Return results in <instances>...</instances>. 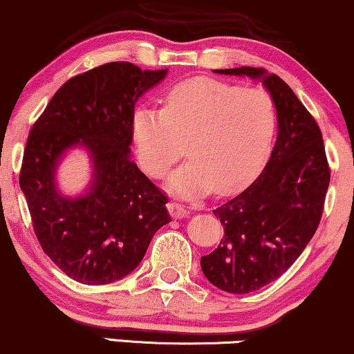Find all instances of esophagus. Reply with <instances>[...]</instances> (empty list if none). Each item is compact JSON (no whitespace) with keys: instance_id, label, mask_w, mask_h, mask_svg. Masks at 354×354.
<instances>
[{"instance_id":"34e87169","label":"esophagus","mask_w":354,"mask_h":354,"mask_svg":"<svg viewBox=\"0 0 354 354\" xmlns=\"http://www.w3.org/2000/svg\"><path fill=\"white\" fill-rule=\"evenodd\" d=\"M167 208H169V213L174 218H182V216H185L187 213H189V208H187V205L182 203V202H170L167 205Z\"/></svg>"}]
</instances>
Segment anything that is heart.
Instances as JSON below:
<instances>
[{
    "label": "heart",
    "instance_id": "b5f03b06",
    "mask_svg": "<svg viewBox=\"0 0 354 354\" xmlns=\"http://www.w3.org/2000/svg\"><path fill=\"white\" fill-rule=\"evenodd\" d=\"M277 131V110L264 90H244L212 78L174 86L164 110L141 108L133 138L142 169L160 178L184 156L190 159L169 178L180 195L212 189L230 194L259 172Z\"/></svg>",
    "mask_w": 354,
    "mask_h": 354
}]
</instances>
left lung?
Segmentation results:
<instances>
[{
	"instance_id": "8db88e82",
	"label": "left lung",
	"mask_w": 354,
	"mask_h": 354,
	"mask_svg": "<svg viewBox=\"0 0 354 354\" xmlns=\"http://www.w3.org/2000/svg\"><path fill=\"white\" fill-rule=\"evenodd\" d=\"M259 78L277 110V141L261 176L215 208L225 234L202 256L205 277L230 294H250L281 277L320 225L330 184L324 138L315 118L281 77L264 68L216 71Z\"/></svg>"
}]
</instances>
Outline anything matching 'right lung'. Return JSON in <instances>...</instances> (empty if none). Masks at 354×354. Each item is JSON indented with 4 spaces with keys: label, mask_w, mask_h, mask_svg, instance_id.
<instances>
[{
    "label": "right lung",
    "mask_w": 354,
    "mask_h": 354,
    "mask_svg": "<svg viewBox=\"0 0 354 354\" xmlns=\"http://www.w3.org/2000/svg\"><path fill=\"white\" fill-rule=\"evenodd\" d=\"M167 73L110 62L72 77L55 91L29 131L19 172L34 233L47 256L73 281L103 286L128 276L152 236L167 225V195L131 160L134 104ZM94 157L89 194L65 199L55 169L68 147Z\"/></svg>",
    "instance_id": "right-lung-1"
}]
</instances>
